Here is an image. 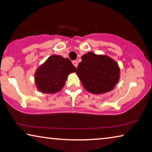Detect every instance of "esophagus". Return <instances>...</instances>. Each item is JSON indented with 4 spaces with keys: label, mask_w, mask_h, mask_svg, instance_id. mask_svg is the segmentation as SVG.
<instances>
[{
    "label": "esophagus",
    "mask_w": 152,
    "mask_h": 152,
    "mask_svg": "<svg viewBox=\"0 0 152 152\" xmlns=\"http://www.w3.org/2000/svg\"><path fill=\"white\" fill-rule=\"evenodd\" d=\"M72 63H73V64L74 65V66L76 68V67H77V66H78V62H77V61H76V60H74V61H73V62H72Z\"/></svg>",
    "instance_id": "1"
}]
</instances>
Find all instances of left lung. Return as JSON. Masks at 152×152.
<instances>
[{
  "label": "left lung",
  "mask_w": 152,
  "mask_h": 152,
  "mask_svg": "<svg viewBox=\"0 0 152 152\" xmlns=\"http://www.w3.org/2000/svg\"><path fill=\"white\" fill-rule=\"evenodd\" d=\"M76 69V74L83 87L93 94L111 91L120 78V69L116 62L106 55L88 53Z\"/></svg>",
  "instance_id": "8db88e82"
}]
</instances>
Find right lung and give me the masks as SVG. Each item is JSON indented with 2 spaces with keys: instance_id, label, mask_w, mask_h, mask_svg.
<instances>
[{
  "instance_id": "add662e5",
  "label": "right lung",
  "mask_w": 152,
  "mask_h": 152,
  "mask_svg": "<svg viewBox=\"0 0 152 152\" xmlns=\"http://www.w3.org/2000/svg\"><path fill=\"white\" fill-rule=\"evenodd\" d=\"M76 70L68 58L53 55L36 70L34 76L36 85L42 93H57L64 86L68 75Z\"/></svg>"
}]
</instances>
